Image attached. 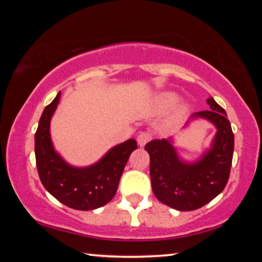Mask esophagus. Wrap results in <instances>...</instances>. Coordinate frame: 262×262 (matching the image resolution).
I'll use <instances>...</instances> for the list:
<instances>
[{
	"instance_id": "1",
	"label": "esophagus",
	"mask_w": 262,
	"mask_h": 262,
	"mask_svg": "<svg viewBox=\"0 0 262 262\" xmlns=\"http://www.w3.org/2000/svg\"><path fill=\"white\" fill-rule=\"evenodd\" d=\"M150 138H151V136H150L149 134H146V132H141L137 136V143L139 146H144L146 143H148L150 141Z\"/></svg>"
}]
</instances>
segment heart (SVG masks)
Here are the masks:
<instances>
[{"mask_svg": "<svg viewBox=\"0 0 262 262\" xmlns=\"http://www.w3.org/2000/svg\"><path fill=\"white\" fill-rule=\"evenodd\" d=\"M178 101V95L174 92H163L160 93L154 99V108L157 112H164V111L169 110L171 106L175 105ZM189 111V105L187 102H180L175 106L173 113L170 114L168 123L174 125L181 121L184 118L187 116Z\"/></svg>", "mask_w": 262, "mask_h": 262, "instance_id": "b5f03b06", "label": "heart"}]
</instances>
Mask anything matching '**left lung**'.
Wrapping results in <instances>:
<instances>
[{
    "label": "left lung",
    "mask_w": 262,
    "mask_h": 262,
    "mask_svg": "<svg viewBox=\"0 0 262 262\" xmlns=\"http://www.w3.org/2000/svg\"><path fill=\"white\" fill-rule=\"evenodd\" d=\"M209 111L193 113L186 126L205 119L216 127L210 148L195 161H186L174 146V138L152 139L145 145L150 156L152 192L161 203L178 211L199 209L223 191L230 175L234 134L227 112L214 101L206 100Z\"/></svg>",
    "instance_id": "obj_1"
}]
</instances>
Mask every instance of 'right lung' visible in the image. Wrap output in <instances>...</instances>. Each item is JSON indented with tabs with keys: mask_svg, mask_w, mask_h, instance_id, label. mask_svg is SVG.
<instances>
[{
	"mask_svg": "<svg viewBox=\"0 0 262 262\" xmlns=\"http://www.w3.org/2000/svg\"><path fill=\"white\" fill-rule=\"evenodd\" d=\"M59 99L60 92L42 111L34 136L39 178L46 191L64 205L81 211L95 210L116 195L120 177L131 152L137 149V142L130 138L114 145L91 166H71L56 151L50 134V123Z\"/></svg>",
	"mask_w": 262,
	"mask_h": 262,
	"instance_id": "obj_1",
	"label": "right lung"
}]
</instances>
